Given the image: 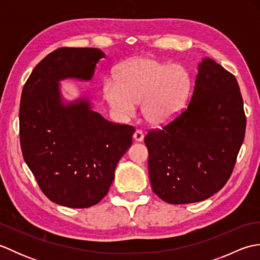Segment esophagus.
<instances>
[{
	"instance_id": "esophagus-1",
	"label": "esophagus",
	"mask_w": 260,
	"mask_h": 260,
	"mask_svg": "<svg viewBox=\"0 0 260 260\" xmlns=\"http://www.w3.org/2000/svg\"><path fill=\"white\" fill-rule=\"evenodd\" d=\"M133 137H134V141H136V142H142L143 140H144V134H143L142 131L137 129V131L135 132V133H134Z\"/></svg>"
}]
</instances>
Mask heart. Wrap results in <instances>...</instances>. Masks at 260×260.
<instances>
[{
	"instance_id": "b5f03b06",
	"label": "heart",
	"mask_w": 260,
	"mask_h": 260,
	"mask_svg": "<svg viewBox=\"0 0 260 260\" xmlns=\"http://www.w3.org/2000/svg\"><path fill=\"white\" fill-rule=\"evenodd\" d=\"M115 78L103 81L102 90L119 120L133 117L142 103L148 124L162 126L173 120L185 107L192 78L184 67L151 57H137L119 64Z\"/></svg>"
}]
</instances>
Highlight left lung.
<instances>
[{
    "label": "left lung",
    "instance_id": "obj_1",
    "mask_svg": "<svg viewBox=\"0 0 260 260\" xmlns=\"http://www.w3.org/2000/svg\"><path fill=\"white\" fill-rule=\"evenodd\" d=\"M245 132L237 79L214 60L203 58L187 108L144 139L153 192L171 204L213 196L233 173Z\"/></svg>",
    "mask_w": 260,
    "mask_h": 260
}]
</instances>
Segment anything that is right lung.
I'll return each instance as SVG.
<instances>
[{
    "instance_id": "1",
    "label": "right lung",
    "mask_w": 260,
    "mask_h": 260,
    "mask_svg": "<svg viewBox=\"0 0 260 260\" xmlns=\"http://www.w3.org/2000/svg\"><path fill=\"white\" fill-rule=\"evenodd\" d=\"M105 53L96 48H60L39 62L20 104L23 158L49 200L89 208L107 194L134 127L115 124L92 109L89 98L64 102L60 81H89Z\"/></svg>"
}]
</instances>
